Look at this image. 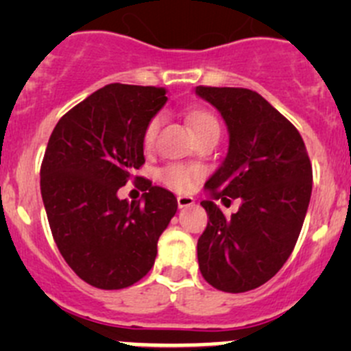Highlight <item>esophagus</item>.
Listing matches in <instances>:
<instances>
[{
	"label": "esophagus",
	"mask_w": 351,
	"mask_h": 351,
	"mask_svg": "<svg viewBox=\"0 0 351 351\" xmlns=\"http://www.w3.org/2000/svg\"><path fill=\"white\" fill-rule=\"evenodd\" d=\"M176 202H178V207L183 208V207H190V205L195 204V198L190 197V195H178L176 197Z\"/></svg>",
	"instance_id": "obj_1"
}]
</instances>
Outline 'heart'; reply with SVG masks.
Listing matches in <instances>:
<instances>
[{
	"label": "heart",
	"mask_w": 351,
	"mask_h": 351,
	"mask_svg": "<svg viewBox=\"0 0 351 351\" xmlns=\"http://www.w3.org/2000/svg\"><path fill=\"white\" fill-rule=\"evenodd\" d=\"M186 120H189V125L192 127L193 134L197 136V139H200L202 136L210 132H219V122L210 112L207 110H190L186 113ZM159 125H161V117L156 115L147 122L146 129L143 134V143L146 147H153L156 136H158ZM204 176V169L200 166L195 165H183V162H171V165L165 166L158 171V180L168 189L175 190V192L186 193L192 192L195 189V185Z\"/></svg>",
	"instance_id": "obj_1"
}]
</instances>
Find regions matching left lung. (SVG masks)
Returning a JSON list of instances; mask_svg holds the SVG:
<instances>
[{"label":"left lung","instance_id":"obj_1","mask_svg":"<svg viewBox=\"0 0 351 351\" xmlns=\"http://www.w3.org/2000/svg\"><path fill=\"white\" fill-rule=\"evenodd\" d=\"M229 130V149L207 180L200 205L208 222L198 238L202 277L222 292H247L270 280L295 246L313 190V166L299 130L246 88L197 86ZM241 197L226 219L217 197Z\"/></svg>","mask_w":351,"mask_h":351}]
</instances>
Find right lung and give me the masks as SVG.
Wrapping results in <instances>:
<instances>
[{
    "mask_svg": "<svg viewBox=\"0 0 351 351\" xmlns=\"http://www.w3.org/2000/svg\"><path fill=\"white\" fill-rule=\"evenodd\" d=\"M165 88L113 83L61 117L40 166V193L66 263L86 284L125 289L153 268L158 239L178 202L143 180V200L116 192L144 165L143 134L166 104Z\"/></svg>",
    "mask_w": 351,
    "mask_h": 351,
    "instance_id": "1",
    "label": "right lung"
}]
</instances>
